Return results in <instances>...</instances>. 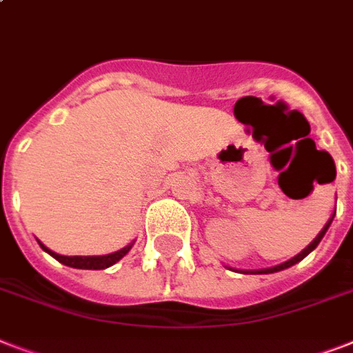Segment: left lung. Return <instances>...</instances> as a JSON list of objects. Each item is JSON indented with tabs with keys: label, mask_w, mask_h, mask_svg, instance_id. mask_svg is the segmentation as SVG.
<instances>
[{
	"label": "left lung",
	"mask_w": 353,
	"mask_h": 353,
	"mask_svg": "<svg viewBox=\"0 0 353 353\" xmlns=\"http://www.w3.org/2000/svg\"><path fill=\"white\" fill-rule=\"evenodd\" d=\"M334 216H335V214H334ZM334 216H332V218H330L328 223H326V225H324L323 231L319 232L317 238H315V240H313L312 243H310V245H307L306 249H304V251L299 252V254H296V256L291 258V260H288V262H284V263H280V265H274V268H269V269H258V271H241V273H251V274H269V273H276V271H282V269H288V268H291V265H295L296 262H301V260H304V258H306L307 254H310V252H312L313 249H315V247L319 245V243H321V240H323L324 234H326V231H328V227L332 225V221H334Z\"/></svg>",
	"instance_id": "obj_1"
}]
</instances>
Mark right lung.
<instances>
[{
  "mask_svg": "<svg viewBox=\"0 0 353 353\" xmlns=\"http://www.w3.org/2000/svg\"><path fill=\"white\" fill-rule=\"evenodd\" d=\"M38 243H40V247L43 251L49 252L52 258H57L58 262L74 269H106L110 268V265H113V263H117L122 256H126L128 251H130L133 245V243H130V245L122 247L121 251L112 252V254H104V256H63V254H58V252L47 249L41 241H38Z\"/></svg>",
  "mask_w": 353,
  "mask_h": 353,
  "instance_id": "right-lung-1",
  "label": "right lung"
}]
</instances>
